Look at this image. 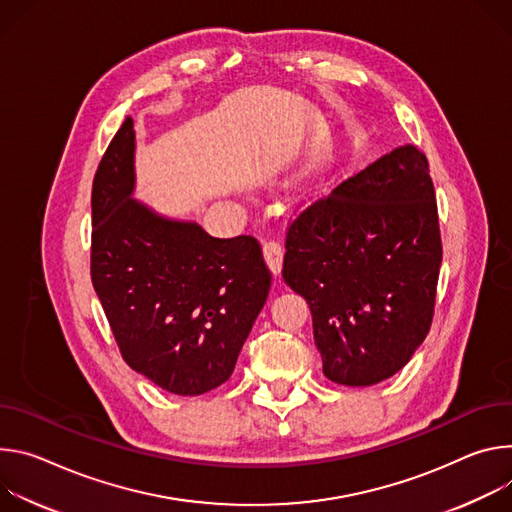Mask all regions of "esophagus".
Instances as JSON below:
<instances>
[{"label": "esophagus", "instance_id": "1", "mask_svg": "<svg viewBox=\"0 0 512 512\" xmlns=\"http://www.w3.org/2000/svg\"><path fill=\"white\" fill-rule=\"evenodd\" d=\"M264 260H266V264H268V268H270V272L276 276V274H280V268H282V246L278 244V242H266L264 244Z\"/></svg>", "mask_w": 512, "mask_h": 512}]
</instances>
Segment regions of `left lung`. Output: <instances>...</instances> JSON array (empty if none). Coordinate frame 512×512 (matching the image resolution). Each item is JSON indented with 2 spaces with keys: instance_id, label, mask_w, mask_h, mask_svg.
<instances>
[{
  "instance_id": "left-lung-1",
  "label": "left lung",
  "mask_w": 512,
  "mask_h": 512,
  "mask_svg": "<svg viewBox=\"0 0 512 512\" xmlns=\"http://www.w3.org/2000/svg\"><path fill=\"white\" fill-rule=\"evenodd\" d=\"M282 278L313 315L323 374L370 386L399 372L435 313L441 232L427 156H380L291 219Z\"/></svg>"
}]
</instances>
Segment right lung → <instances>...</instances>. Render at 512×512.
I'll list each match as a JSON object with an SVG mask.
<instances>
[{
	"instance_id": "add662e5",
	"label": "right lung",
	"mask_w": 512,
	"mask_h": 512,
	"mask_svg": "<svg viewBox=\"0 0 512 512\" xmlns=\"http://www.w3.org/2000/svg\"><path fill=\"white\" fill-rule=\"evenodd\" d=\"M134 124L109 142L91 189V280L124 362L166 392L232 376L272 274L252 236L219 240L138 201Z\"/></svg>"
}]
</instances>
